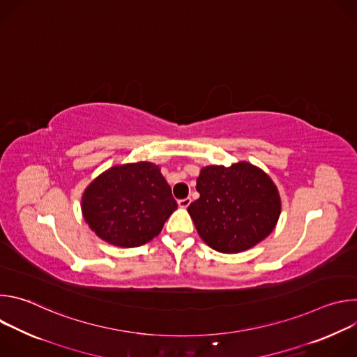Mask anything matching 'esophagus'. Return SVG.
Segmentation results:
<instances>
[{"label":"esophagus","instance_id":"esophagus-1","mask_svg":"<svg viewBox=\"0 0 357 357\" xmlns=\"http://www.w3.org/2000/svg\"><path fill=\"white\" fill-rule=\"evenodd\" d=\"M190 202H192L190 197H185V199L178 200V205H179V208H188L190 205Z\"/></svg>","mask_w":357,"mask_h":357}]
</instances>
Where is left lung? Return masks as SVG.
<instances>
[{"label": "left lung", "mask_w": 357, "mask_h": 357, "mask_svg": "<svg viewBox=\"0 0 357 357\" xmlns=\"http://www.w3.org/2000/svg\"><path fill=\"white\" fill-rule=\"evenodd\" d=\"M200 197L188 212L200 238L220 252H240L264 240L275 227L281 199L271 178L248 162L202 168Z\"/></svg>", "instance_id": "1"}]
</instances>
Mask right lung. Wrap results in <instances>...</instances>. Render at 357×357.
I'll list each match as a JSON object with an SVG mask.
<instances>
[{
	"label": "right lung",
	"mask_w": 357,
	"mask_h": 357,
	"mask_svg": "<svg viewBox=\"0 0 357 357\" xmlns=\"http://www.w3.org/2000/svg\"><path fill=\"white\" fill-rule=\"evenodd\" d=\"M178 203L158 165H116L98 175L82 196L89 227L113 245L138 247L158 236Z\"/></svg>",
	"instance_id": "add662e5"
}]
</instances>
